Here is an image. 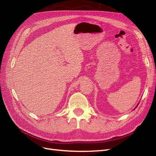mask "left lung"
<instances>
[{"label": "left lung", "mask_w": 156, "mask_h": 156, "mask_svg": "<svg viewBox=\"0 0 156 156\" xmlns=\"http://www.w3.org/2000/svg\"><path fill=\"white\" fill-rule=\"evenodd\" d=\"M138 105H139V104H138ZM138 105H137V106H138ZM137 106H136V107H137ZM136 107H135V108H136Z\"/></svg>", "instance_id": "8db88e82"}]
</instances>
